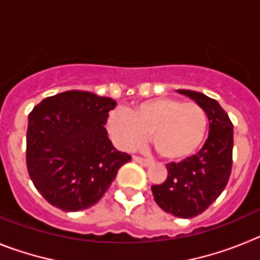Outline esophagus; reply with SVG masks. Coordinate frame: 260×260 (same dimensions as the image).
<instances>
[{
	"label": "esophagus",
	"mask_w": 260,
	"mask_h": 260,
	"mask_svg": "<svg viewBox=\"0 0 260 260\" xmlns=\"http://www.w3.org/2000/svg\"><path fill=\"white\" fill-rule=\"evenodd\" d=\"M133 160L137 162H139L141 165H143V167H150L151 164H152V161L151 160H147V158H143V157H139V156H133Z\"/></svg>",
	"instance_id": "esophagus-1"
}]
</instances>
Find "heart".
Wrapping results in <instances>:
<instances>
[{
	"label": "heart",
	"mask_w": 260,
	"mask_h": 260,
	"mask_svg": "<svg viewBox=\"0 0 260 260\" xmlns=\"http://www.w3.org/2000/svg\"><path fill=\"white\" fill-rule=\"evenodd\" d=\"M207 127V114L201 105L173 98L148 99L132 112L117 108L107 118V130L118 148L134 150L151 135L157 152L168 161H182L195 155Z\"/></svg>",
	"instance_id": "obj_1"
}]
</instances>
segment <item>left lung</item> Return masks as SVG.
<instances>
[{
  "label": "left lung",
  "mask_w": 260,
  "mask_h": 260,
  "mask_svg": "<svg viewBox=\"0 0 260 260\" xmlns=\"http://www.w3.org/2000/svg\"><path fill=\"white\" fill-rule=\"evenodd\" d=\"M201 105L210 122L208 138L198 155L167 165V181L152 186L158 207L177 217L191 219L207 210L228 183L232 171L233 125L213 99L190 89H177Z\"/></svg>",
  "instance_id": "left-lung-1"
}]
</instances>
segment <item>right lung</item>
<instances>
[{"label": "right lung", "instance_id": "add662e5", "mask_svg": "<svg viewBox=\"0 0 260 260\" xmlns=\"http://www.w3.org/2000/svg\"><path fill=\"white\" fill-rule=\"evenodd\" d=\"M116 100L87 91L44 99L28 116L27 169L38 191L66 212L86 210L102 199L132 156L108 138V114Z\"/></svg>", "mask_w": 260, "mask_h": 260}]
</instances>
